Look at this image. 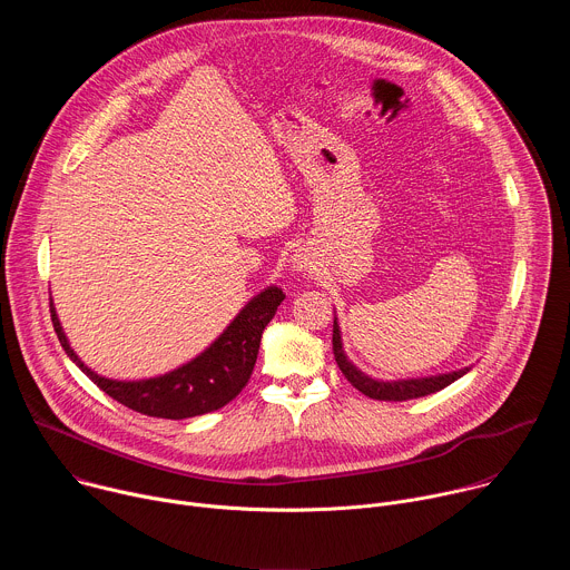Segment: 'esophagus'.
Returning a JSON list of instances; mask_svg holds the SVG:
<instances>
[{
    "instance_id": "esophagus-1",
    "label": "esophagus",
    "mask_w": 570,
    "mask_h": 570,
    "mask_svg": "<svg viewBox=\"0 0 570 570\" xmlns=\"http://www.w3.org/2000/svg\"><path fill=\"white\" fill-rule=\"evenodd\" d=\"M291 262H293V268H297V271H306L308 268V257L304 253H295Z\"/></svg>"
}]
</instances>
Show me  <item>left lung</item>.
I'll return each instance as SVG.
<instances>
[{"instance_id": "obj_1", "label": "left lung", "mask_w": 570, "mask_h": 570, "mask_svg": "<svg viewBox=\"0 0 570 570\" xmlns=\"http://www.w3.org/2000/svg\"><path fill=\"white\" fill-rule=\"evenodd\" d=\"M334 356L336 363L341 367V372L345 374V379L361 390L365 396L370 399H379V401H409V399H417V396H426L433 392L444 390L446 385H451L453 381H458L460 376H464L471 367L458 370V372H449V374H438V376H426V379H401V381H376L367 374H363L358 367H354L350 363V358L343 352V341H341V327L338 322L334 320Z\"/></svg>"}]
</instances>
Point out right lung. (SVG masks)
I'll use <instances>...</instances> for the list:
<instances>
[{"instance_id": "add662e5", "label": "right lung", "mask_w": 570, "mask_h": 570, "mask_svg": "<svg viewBox=\"0 0 570 570\" xmlns=\"http://www.w3.org/2000/svg\"><path fill=\"white\" fill-rule=\"evenodd\" d=\"M284 297L282 288L268 286L238 311L229 327L200 356L169 374L141 381H115L99 376L69 347L53 306L51 322L67 356L108 396L148 417L187 420L223 409L246 387L257 363L262 334Z\"/></svg>"}]
</instances>
